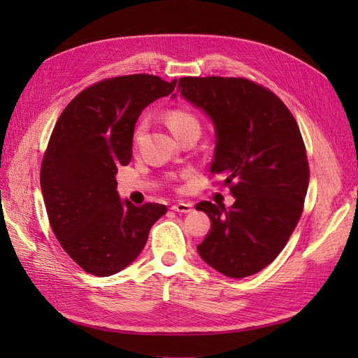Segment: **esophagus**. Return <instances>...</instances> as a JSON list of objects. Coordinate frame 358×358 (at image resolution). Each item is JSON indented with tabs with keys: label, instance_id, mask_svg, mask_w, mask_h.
<instances>
[{
	"label": "esophagus",
	"instance_id": "34e87169",
	"mask_svg": "<svg viewBox=\"0 0 358 358\" xmlns=\"http://www.w3.org/2000/svg\"><path fill=\"white\" fill-rule=\"evenodd\" d=\"M172 209H173L175 212H183V214H187V212L192 210V204H191V203L180 201V203H177V204H173Z\"/></svg>",
	"mask_w": 358,
	"mask_h": 358
}]
</instances>
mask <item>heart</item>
Here are the masks:
<instances>
[{
    "label": "heart",
    "instance_id": "1",
    "mask_svg": "<svg viewBox=\"0 0 358 358\" xmlns=\"http://www.w3.org/2000/svg\"><path fill=\"white\" fill-rule=\"evenodd\" d=\"M166 124L169 126L175 136H180L183 132L192 127H200L199 120H196L191 112L181 108H173L166 113ZM144 131V123H138L134 131V146L140 143V138Z\"/></svg>",
    "mask_w": 358,
    "mask_h": 358
}]
</instances>
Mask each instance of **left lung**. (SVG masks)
I'll return each mask as SVG.
<instances>
[{"label": "left lung", "instance_id": "left-lung-1", "mask_svg": "<svg viewBox=\"0 0 358 358\" xmlns=\"http://www.w3.org/2000/svg\"><path fill=\"white\" fill-rule=\"evenodd\" d=\"M178 89L214 123L210 173L235 196L229 209L196 204L210 218L196 249L226 277L254 275L275 260L301 217L309 164L299 124L275 94L246 78L183 77Z\"/></svg>", "mask_w": 358, "mask_h": 358}]
</instances>
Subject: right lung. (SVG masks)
Instances as JSON below:
<instances>
[{
	"mask_svg": "<svg viewBox=\"0 0 358 358\" xmlns=\"http://www.w3.org/2000/svg\"><path fill=\"white\" fill-rule=\"evenodd\" d=\"M177 80L135 73L89 86L66 106L41 163V192L59 245L87 273L109 277L140 255L167 208L121 201L115 175L132 158L143 109L173 92Z\"/></svg>",
	"mask_w": 358,
	"mask_h": 358,
	"instance_id": "right-lung-1",
	"label": "right lung"
}]
</instances>
